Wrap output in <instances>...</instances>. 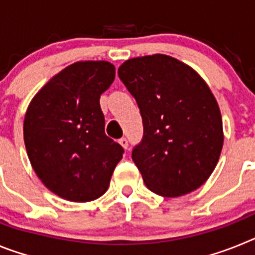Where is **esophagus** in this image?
<instances>
[{"instance_id":"34e87169","label":"esophagus","mask_w":255,"mask_h":255,"mask_svg":"<svg viewBox=\"0 0 255 255\" xmlns=\"http://www.w3.org/2000/svg\"><path fill=\"white\" fill-rule=\"evenodd\" d=\"M119 143L121 144V147H123L124 149H128V147H129V141H128L126 138H121L120 140H119Z\"/></svg>"}]
</instances>
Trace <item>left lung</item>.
<instances>
[{"mask_svg":"<svg viewBox=\"0 0 255 255\" xmlns=\"http://www.w3.org/2000/svg\"><path fill=\"white\" fill-rule=\"evenodd\" d=\"M119 76L140 108L144 135L131 157L147 188L176 198L203 185L224 145L220 107L204 79L161 53L125 61Z\"/></svg>","mask_w":255,"mask_h":255,"instance_id":"8db88e82","label":"left lung"}]
</instances>
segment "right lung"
Listing matches in <instances>:
<instances>
[{"label":"right lung","mask_w":255,"mask_h":255,"mask_svg":"<svg viewBox=\"0 0 255 255\" xmlns=\"http://www.w3.org/2000/svg\"><path fill=\"white\" fill-rule=\"evenodd\" d=\"M114 79L111 62L78 61L52 76L29 103V161L43 185L62 199L84 203L102 197L123 158V147L105 134L100 106Z\"/></svg>","instance_id":"obj_1"}]
</instances>
